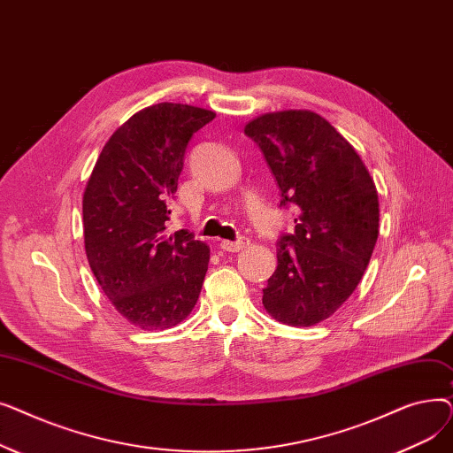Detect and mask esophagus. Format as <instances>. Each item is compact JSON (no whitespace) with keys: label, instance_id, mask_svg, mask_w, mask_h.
<instances>
[{"label":"esophagus","instance_id":"34e87169","mask_svg":"<svg viewBox=\"0 0 453 453\" xmlns=\"http://www.w3.org/2000/svg\"><path fill=\"white\" fill-rule=\"evenodd\" d=\"M248 246H250V241L246 239V236H241V239L234 241V242H231V241H222V242H220V250L231 251V253L241 251V250H244V248H248Z\"/></svg>","mask_w":453,"mask_h":453}]
</instances>
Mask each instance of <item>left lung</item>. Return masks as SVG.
Here are the masks:
<instances>
[{"instance_id":"left-lung-1","label":"left lung","mask_w":453,"mask_h":453,"mask_svg":"<svg viewBox=\"0 0 453 453\" xmlns=\"http://www.w3.org/2000/svg\"><path fill=\"white\" fill-rule=\"evenodd\" d=\"M272 169L279 207L296 205V231L277 241L266 312L290 326L334 314L364 277L378 239V193L362 157L321 115L265 113L244 128Z\"/></svg>"}]
</instances>
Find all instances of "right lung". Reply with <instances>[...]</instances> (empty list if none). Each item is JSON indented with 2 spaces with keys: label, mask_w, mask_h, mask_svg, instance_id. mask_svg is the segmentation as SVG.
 <instances>
[{
  "label": "right lung",
  "mask_w": 453,
  "mask_h": 453,
  "mask_svg": "<svg viewBox=\"0 0 453 453\" xmlns=\"http://www.w3.org/2000/svg\"><path fill=\"white\" fill-rule=\"evenodd\" d=\"M214 111L159 103L132 115L108 139L82 198L89 268L115 311L132 325L163 330L193 311L209 265V248L180 229L169 234L190 137Z\"/></svg>",
  "instance_id": "right-lung-1"
}]
</instances>
